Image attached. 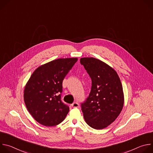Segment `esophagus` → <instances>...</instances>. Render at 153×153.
<instances>
[{
  "instance_id": "obj_1",
  "label": "esophagus",
  "mask_w": 153,
  "mask_h": 153,
  "mask_svg": "<svg viewBox=\"0 0 153 153\" xmlns=\"http://www.w3.org/2000/svg\"><path fill=\"white\" fill-rule=\"evenodd\" d=\"M71 106H72L73 108H77V107H79V103H78L77 102H74V103L71 105Z\"/></svg>"
}]
</instances>
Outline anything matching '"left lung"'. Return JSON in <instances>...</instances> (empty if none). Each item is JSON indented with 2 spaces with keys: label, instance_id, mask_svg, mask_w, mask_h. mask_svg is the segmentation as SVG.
<instances>
[{
  "label": "left lung",
  "instance_id": "8db88e82",
  "mask_svg": "<svg viewBox=\"0 0 153 153\" xmlns=\"http://www.w3.org/2000/svg\"><path fill=\"white\" fill-rule=\"evenodd\" d=\"M80 61L92 80L90 95L82 103L84 119L94 129L105 128L122 110L124 94L120 79L117 72L102 60L82 57Z\"/></svg>",
  "mask_w": 153,
  "mask_h": 153
}]
</instances>
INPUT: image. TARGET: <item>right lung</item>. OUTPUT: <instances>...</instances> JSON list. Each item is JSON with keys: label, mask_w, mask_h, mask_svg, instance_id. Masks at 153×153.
I'll return each mask as SVG.
<instances>
[{"label": "right lung", "mask_w": 153, "mask_h": 153, "mask_svg": "<svg viewBox=\"0 0 153 153\" xmlns=\"http://www.w3.org/2000/svg\"><path fill=\"white\" fill-rule=\"evenodd\" d=\"M77 58H61L40 65L25 85L24 102L28 111L39 123L56 126L66 117L69 106L61 102L62 81Z\"/></svg>", "instance_id": "add662e5"}]
</instances>
